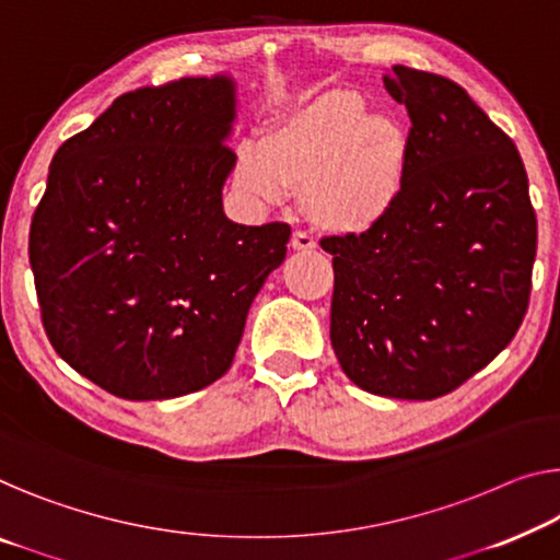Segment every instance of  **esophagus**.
Instances as JSON below:
<instances>
[{
  "label": "esophagus",
  "instance_id": "esophagus-1",
  "mask_svg": "<svg viewBox=\"0 0 560 560\" xmlns=\"http://www.w3.org/2000/svg\"><path fill=\"white\" fill-rule=\"evenodd\" d=\"M291 248H294V252H314L316 248V241L308 236V233H302V231H296L294 236H291V244H289Z\"/></svg>",
  "mask_w": 560,
  "mask_h": 560
}]
</instances>
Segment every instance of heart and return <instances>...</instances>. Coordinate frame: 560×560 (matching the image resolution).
Returning a JSON list of instances; mask_svg holds the SVG:
<instances>
[{"label":"heart","mask_w":560,"mask_h":560,"mask_svg":"<svg viewBox=\"0 0 560 560\" xmlns=\"http://www.w3.org/2000/svg\"><path fill=\"white\" fill-rule=\"evenodd\" d=\"M410 136L385 113H366L354 90H327L266 120L258 143L233 161L238 194L277 206L299 190L306 219L337 236L382 226L405 196Z\"/></svg>","instance_id":"heart-1"}]
</instances>
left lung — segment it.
<instances>
[{"label":"left lung","mask_w":560,"mask_h":560,"mask_svg":"<svg viewBox=\"0 0 560 560\" xmlns=\"http://www.w3.org/2000/svg\"><path fill=\"white\" fill-rule=\"evenodd\" d=\"M410 173L395 213L322 241L334 266L331 347L370 395L435 399L490 364L530 296L538 223L518 148L453 80L395 65Z\"/></svg>","instance_id":"left-lung-1"}]
</instances>
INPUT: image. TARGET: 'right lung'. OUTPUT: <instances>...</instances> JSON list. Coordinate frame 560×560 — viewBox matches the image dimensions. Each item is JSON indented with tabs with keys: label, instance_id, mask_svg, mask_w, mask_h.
Segmentation results:
<instances>
[{
	"label": "right lung",
	"instance_id": "obj_1",
	"mask_svg": "<svg viewBox=\"0 0 560 560\" xmlns=\"http://www.w3.org/2000/svg\"><path fill=\"white\" fill-rule=\"evenodd\" d=\"M236 80L125 93L52 158L30 229L55 352L115 397L171 399L229 372L287 223L223 213Z\"/></svg>",
	"mask_w": 560,
	"mask_h": 560
}]
</instances>
